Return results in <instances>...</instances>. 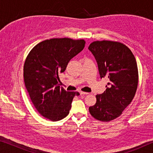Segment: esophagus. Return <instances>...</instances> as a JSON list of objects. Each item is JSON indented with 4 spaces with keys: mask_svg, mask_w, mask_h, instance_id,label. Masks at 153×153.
I'll list each match as a JSON object with an SVG mask.
<instances>
[{
    "mask_svg": "<svg viewBox=\"0 0 153 153\" xmlns=\"http://www.w3.org/2000/svg\"><path fill=\"white\" fill-rule=\"evenodd\" d=\"M79 93H80L81 95H88V93H85V92H83V91H79Z\"/></svg>",
    "mask_w": 153,
    "mask_h": 153,
    "instance_id": "34e87169",
    "label": "esophagus"
}]
</instances>
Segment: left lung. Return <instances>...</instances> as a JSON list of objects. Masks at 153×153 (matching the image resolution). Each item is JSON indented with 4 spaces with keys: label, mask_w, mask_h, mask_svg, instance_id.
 <instances>
[{
    "label": "left lung",
    "mask_w": 153,
    "mask_h": 153,
    "mask_svg": "<svg viewBox=\"0 0 153 153\" xmlns=\"http://www.w3.org/2000/svg\"><path fill=\"white\" fill-rule=\"evenodd\" d=\"M97 61L100 78L109 83L101 95H96V103L89 112L96 120L108 122L122 114L137 92L139 72L131 50L119 42L95 41L89 45Z\"/></svg>",
    "instance_id": "left-lung-1"
}]
</instances>
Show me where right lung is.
Returning <instances> with one entry per match:
<instances>
[{
    "instance_id": "1",
    "label": "right lung",
    "mask_w": 153,
    "mask_h": 153,
    "mask_svg": "<svg viewBox=\"0 0 153 153\" xmlns=\"http://www.w3.org/2000/svg\"><path fill=\"white\" fill-rule=\"evenodd\" d=\"M84 39L52 38L31 49L24 65L25 85L33 105L39 114L51 121L62 120L70 113L73 98L78 92L66 91L58 85V74L82 51Z\"/></svg>"
}]
</instances>
